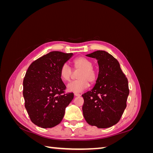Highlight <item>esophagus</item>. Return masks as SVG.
<instances>
[{"instance_id": "34e87169", "label": "esophagus", "mask_w": 153, "mask_h": 153, "mask_svg": "<svg viewBox=\"0 0 153 153\" xmlns=\"http://www.w3.org/2000/svg\"><path fill=\"white\" fill-rule=\"evenodd\" d=\"M74 96H80L81 94H78V93H75V94H74Z\"/></svg>"}]
</instances>
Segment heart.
<instances>
[{
    "label": "heart",
    "instance_id": "1",
    "mask_svg": "<svg viewBox=\"0 0 153 153\" xmlns=\"http://www.w3.org/2000/svg\"><path fill=\"white\" fill-rule=\"evenodd\" d=\"M74 71H78V80L73 81L68 85V91L71 92H82L86 89L91 84H94L98 78V73L92 67L91 60L84 57L76 58L73 62ZM73 76V70L68 64L64 63L60 69V76L64 82H69Z\"/></svg>",
    "mask_w": 153,
    "mask_h": 153
}]
</instances>
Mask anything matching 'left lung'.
<instances>
[{
  "label": "left lung",
  "mask_w": 153,
  "mask_h": 153,
  "mask_svg": "<svg viewBox=\"0 0 153 153\" xmlns=\"http://www.w3.org/2000/svg\"><path fill=\"white\" fill-rule=\"evenodd\" d=\"M96 58L99 74L93 89L82 94L84 117L87 123L99 128L117 124L126 107L128 82L117 60L103 50L87 55Z\"/></svg>",
  "instance_id": "left-lung-1"
}]
</instances>
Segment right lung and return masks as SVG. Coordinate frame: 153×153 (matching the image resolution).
<instances>
[{"label": "right lung", "mask_w": 153, "mask_h": 153, "mask_svg": "<svg viewBox=\"0 0 153 153\" xmlns=\"http://www.w3.org/2000/svg\"><path fill=\"white\" fill-rule=\"evenodd\" d=\"M73 55L59 51L36 59L29 66L23 82L25 107L31 121L41 128H52L62 121L73 92L65 93L60 69Z\"/></svg>", "instance_id": "right-lung-1"}]
</instances>
